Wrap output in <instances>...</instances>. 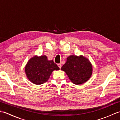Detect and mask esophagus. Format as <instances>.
Returning <instances> with one entry per match:
<instances>
[{"instance_id":"34e87169","label":"esophagus","mask_w":120,"mask_h":120,"mask_svg":"<svg viewBox=\"0 0 120 120\" xmlns=\"http://www.w3.org/2000/svg\"><path fill=\"white\" fill-rule=\"evenodd\" d=\"M58 66L59 67V68H61L62 65H61V64H60V63H59V64H58Z\"/></svg>"}]
</instances>
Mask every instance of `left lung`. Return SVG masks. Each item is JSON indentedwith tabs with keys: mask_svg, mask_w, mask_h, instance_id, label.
<instances>
[{
	"mask_svg": "<svg viewBox=\"0 0 120 120\" xmlns=\"http://www.w3.org/2000/svg\"><path fill=\"white\" fill-rule=\"evenodd\" d=\"M61 68L75 85L85 83L90 78L92 67L88 59L81 56H70Z\"/></svg>",
	"mask_w": 120,
	"mask_h": 120,
	"instance_id": "obj_1",
	"label": "left lung"
}]
</instances>
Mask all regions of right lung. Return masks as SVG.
Instances as JSON below:
<instances>
[{
  "mask_svg": "<svg viewBox=\"0 0 120 120\" xmlns=\"http://www.w3.org/2000/svg\"><path fill=\"white\" fill-rule=\"evenodd\" d=\"M59 69L52 60L48 61L46 56H35L28 61L25 67V72L31 82L41 85L48 80L53 71Z\"/></svg>",
  "mask_w": 120,
  "mask_h": 120,
  "instance_id": "add662e5",
  "label": "right lung"
}]
</instances>
